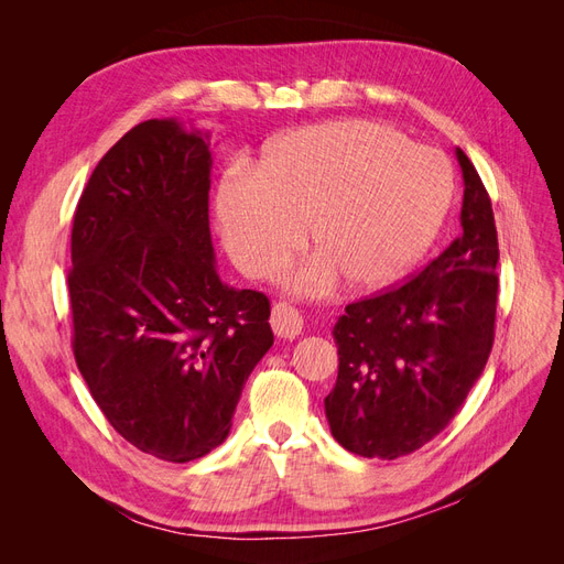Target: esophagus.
Here are the masks:
<instances>
[{
  "instance_id": "1",
  "label": "esophagus",
  "mask_w": 564,
  "mask_h": 564,
  "mask_svg": "<svg viewBox=\"0 0 564 564\" xmlns=\"http://www.w3.org/2000/svg\"><path fill=\"white\" fill-rule=\"evenodd\" d=\"M272 332H275L280 338H296L303 332V317L301 313L289 303H275L272 305V315H270Z\"/></svg>"
}]
</instances>
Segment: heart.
Masks as SVG:
<instances>
[{
  "label": "heart",
  "mask_w": 564,
  "mask_h": 564,
  "mask_svg": "<svg viewBox=\"0 0 564 564\" xmlns=\"http://www.w3.org/2000/svg\"><path fill=\"white\" fill-rule=\"evenodd\" d=\"M452 193L442 152L344 119L289 131L268 143L253 172H230L216 191V224L249 280L275 275L308 230L319 261L296 278L299 289L317 294L340 278L352 292H377L433 245Z\"/></svg>",
  "instance_id": "1"
}]
</instances>
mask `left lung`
I'll list each match as a JSON object with an SVG mask.
<instances>
[{
  "label": "left lung",
  "mask_w": 564,
  "mask_h": 564,
  "mask_svg": "<svg viewBox=\"0 0 564 564\" xmlns=\"http://www.w3.org/2000/svg\"><path fill=\"white\" fill-rule=\"evenodd\" d=\"M460 237L400 286L346 305L334 327L336 386L324 398L340 447L367 458L421 449L480 379L494 344L499 240L491 199L460 148Z\"/></svg>",
  "instance_id": "8db88e82"
}]
</instances>
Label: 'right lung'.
Wrapping results in <instances>:
<instances>
[{"instance_id": "add662e5", "label": "right lung", "mask_w": 564, "mask_h": 564, "mask_svg": "<svg viewBox=\"0 0 564 564\" xmlns=\"http://www.w3.org/2000/svg\"><path fill=\"white\" fill-rule=\"evenodd\" d=\"M209 135L176 119L127 131L73 220V352L129 445L172 464L216 449L272 346L270 301L220 282L209 232Z\"/></svg>"}]
</instances>
